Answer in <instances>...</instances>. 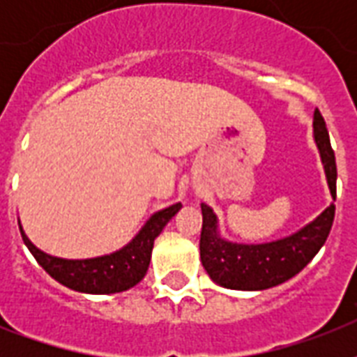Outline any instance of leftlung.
<instances>
[{"label":"left lung","mask_w":357,"mask_h":357,"mask_svg":"<svg viewBox=\"0 0 357 357\" xmlns=\"http://www.w3.org/2000/svg\"><path fill=\"white\" fill-rule=\"evenodd\" d=\"M313 139L326 174L328 189L335 202L337 167L330 146L326 122L319 113V109H315L313 113ZM333 215L335 206L330 204L319 217L296 229L294 234L274 238L268 243L246 244L224 238L218 228L217 213L207 204H202V265L213 282L218 283L220 287L235 291H263L276 287L296 276L315 257L330 235Z\"/></svg>","instance_id":"1"}]
</instances>
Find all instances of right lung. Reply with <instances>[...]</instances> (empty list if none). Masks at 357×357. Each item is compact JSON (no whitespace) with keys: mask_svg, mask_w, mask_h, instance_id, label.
<instances>
[{"mask_svg":"<svg viewBox=\"0 0 357 357\" xmlns=\"http://www.w3.org/2000/svg\"><path fill=\"white\" fill-rule=\"evenodd\" d=\"M179 209H181V204H174L153 213L139 229V234L126 246L111 254L89 257V259H64V257H55V255L42 252L25 235L20 220L18 224L25 246L53 280H57L61 285L77 293L113 294L135 287L146 276L153 243Z\"/></svg>","mask_w":357,"mask_h":357,"instance_id":"add662e5","label":"right lung"}]
</instances>
